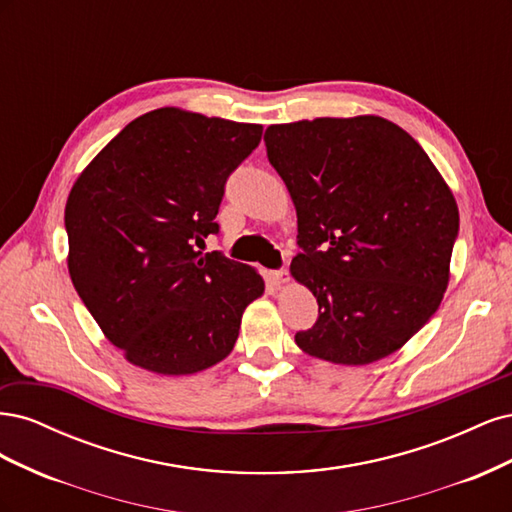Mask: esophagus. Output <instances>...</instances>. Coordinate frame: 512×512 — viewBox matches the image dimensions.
Returning a JSON list of instances; mask_svg holds the SVG:
<instances>
[{
  "mask_svg": "<svg viewBox=\"0 0 512 512\" xmlns=\"http://www.w3.org/2000/svg\"><path fill=\"white\" fill-rule=\"evenodd\" d=\"M269 277H271V282H273L275 286H282V284H286V282L290 280V273H288V269L284 267V269L271 271V273H269Z\"/></svg>",
  "mask_w": 512,
  "mask_h": 512,
  "instance_id": "esophagus-1",
  "label": "esophagus"
}]
</instances>
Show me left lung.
<instances>
[{
	"label": "left lung",
	"mask_w": 512,
	"mask_h": 512,
	"mask_svg": "<svg viewBox=\"0 0 512 512\" xmlns=\"http://www.w3.org/2000/svg\"><path fill=\"white\" fill-rule=\"evenodd\" d=\"M265 145L297 207L290 273L318 301L294 342L339 365L393 354L444 297L459 235L448 185L406 130L374 115L269 126Z\"/></svg>",
	"instance_id": "8db88e82"
}]
</instances>
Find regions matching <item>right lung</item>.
<instances>
[{"instance_id":"obj_1","label":"right lung","mask_w":512,"mask_h":512,"mask_svg":"<svg viewBox=\"0 0 512 512\" xmlns=\"http://www.w3.org/2000/svg\"><path fill=\"white\" fill-rule=\"evenodd\" d=\"M262 126L158 108L130 121L76 179L66 205L72 284L108 342L138 367L196 374L235 346L262 277L203 254L226 181Z\"/></svg>"}]
</instances>
